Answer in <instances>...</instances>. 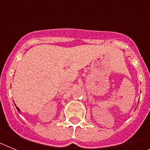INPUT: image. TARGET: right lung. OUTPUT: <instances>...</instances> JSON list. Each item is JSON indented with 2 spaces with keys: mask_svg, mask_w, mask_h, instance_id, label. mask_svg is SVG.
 Returning <instances> with one entry per match:
<instances>
[{
  "mask_svg": "<svg viewBox=\"0 0 150 150\" xmlns=\"http://www.w3.org/2000/svg\"><path fill=\"white\" fill-rule=\"evenodd\" d=\"M16 109L18 110V111H19V109H18V107H16Z\"/></svg>",
  "mask_w": 150,
  "mask_h": 150,
  "instance_id": "obj_1",
  "label": "right lung"
}]
</instances>
